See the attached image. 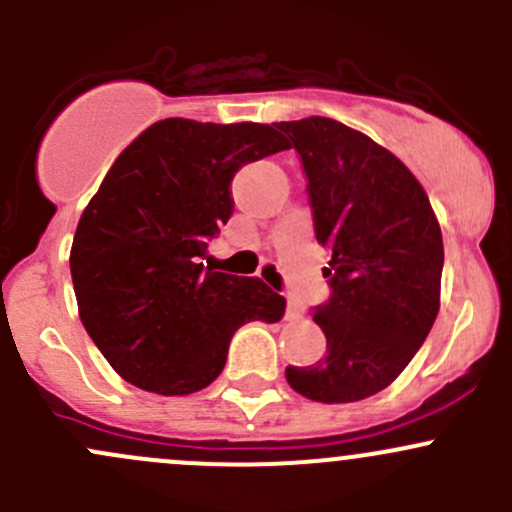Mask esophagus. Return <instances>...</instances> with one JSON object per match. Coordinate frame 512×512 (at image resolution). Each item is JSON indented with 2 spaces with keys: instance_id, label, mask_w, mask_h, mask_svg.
<instances>
[{
  "instance_id": "obj_1",
  "label": "esophagus",
  "mask_w": 512,
  "mask_h": 512,
  "mask_svg": "<svg viewBox=\"0 0 512 512\" xmlns=\"http://www.w3.org/2000/svg\"><path fill=\"white\" fill-rule=\"evenodd\" d=\"M287 319H299L302 317V309H299V304L294 302L292 297H287V314H285Z\"/></svg>"
}]
</instances>
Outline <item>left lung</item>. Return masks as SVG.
Here are the masks:
<instances>
[{"label":"left lung","instance_id":"8db88e82","mask_svg":"<svg viewBox=\"0 0 512 512\" xmlns=\"http://www.w3.org/2000/svg\"><path fill=\"white\" fill-rule=\"evenodd\" d=\"M275 126L302 160L314 235L332 252V294L312 309L327 354L285 376L312 401H361L406 369L436 322L441 227L411 170L369 136L324 116Z\"/></svg>","mask_w":512,"mask_h":512}]
</instances>
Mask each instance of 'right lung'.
I'll list each match as a JSON object with an SVG mask.
<instances>
[{
	"instance_id": "1",
	"label": "right lung",
	"mask_w": 512,
	"mask_h": 512,
	"mask_svg": "<svg viewBox=\"0 0 512 512\" xmlns=\"http://www.w3.org/2000/svg\"><path fill=\"white\" fill-rule=\"evenodd\" d=\"M285 148L265 123L165 118L111 165L69 262L81 322L128 384L163 396L205 389L242 324L282 319V294L200 260L230 220L237 170Z\"/></svg>"
}]
</instances>
